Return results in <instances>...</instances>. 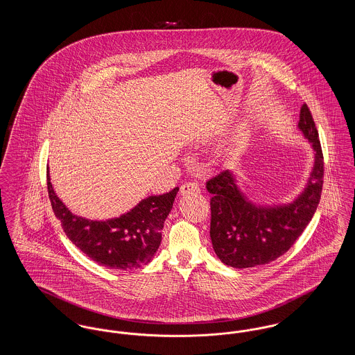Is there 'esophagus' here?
<instances>
[{"label": "esophagus", "mask_w": 355, "mask_h": 355, "mask_svg": "<svg viewBox=\"0 0 355 355\" xmlns=\"http://www.w3.org/2000/svg\"><path fill=\"white\" fill-rule=\"evenodd\" d=\"M180 193L182 196H186V194H197V193H200V186L197 185L196 182H186V184L181 186Z\"/></svg>", "instance_id": "34e87169"}]
</instances>
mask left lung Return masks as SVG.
I'll return each mask as SVG.
<instances>
[{
    "label": "left lung",
    "mask_w": 355,
    "mask_h": 355,
    "mask_svg": "<svg viewBox=\"0 0 355 355\" xmlns=\"http://www.w3.org/2000/svg\"><path fill=\"white\" fill-rule=\"evenodd\" d=\"M298 128L311 142L315 161L307 187L294 202L274 207L255 206L239 191L229 170L206 182L211 194V243L225 265L246 269L269 263L286 253L313 218L321 200L323 154L315 122L306 103L301 107Z\"/></svg>",
    "instance_id": "1"
}]
</instances>
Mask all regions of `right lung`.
<instances>
[{"instance_id": "right-lung-1", "label": "right lung", "mask_w": 355, "mask_h": 355, "mask_svg": "<svg viewBox=\"0 0 355 355\" xmlns=\"http://www.w3.org/2000/svg\"><path fill=\"white\" fill-rule=\"evenodd\" d=\"M51 209L69 239L98 265L132 270L152 261L162 239L164 222L169 216L178 187L162 196L142 200L119 218L90 220L77 217L55 196L48 173Z\"/></svg>"}]
</instances>
